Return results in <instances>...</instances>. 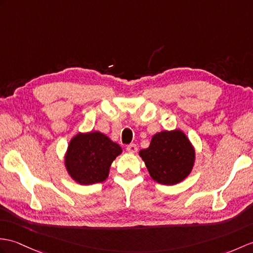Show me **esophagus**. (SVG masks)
Returning a JSON list of instances; mask_svg holds the SVG:
<instances>
[{
	"instance_id": "1",
	"label": "esophagus",
	"mask_w": 253,
	"mask_h": 253,
	"mask_svg": "<svg viewBox=\"0 0 253 253\" xmlns=\"http://www.w3.org/2000/svg\"><path fill=\"white\" fill-rule=\"evenodd\" d=\"M126 150L129 152V153H136V152L138 151V148H137L136 144L131 143V144H128L126 146Z\"/></svg>"
}]
</instances>
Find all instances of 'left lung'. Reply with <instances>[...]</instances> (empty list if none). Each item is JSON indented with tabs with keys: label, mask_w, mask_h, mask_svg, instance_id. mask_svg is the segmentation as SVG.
I'll return each mask as SVG.
<instances>
[{
	"label": "left lung",
	"mask_w": 253,
	"mask_h": 253,
	"mask_svg": "<svg viewBox=\"0 0 253 253\" xmlns=\"http://www.w3.org/2000/svg\"><path fill=\"white\" fill-rule=\"evenodd\" d=\"M152 179L161 184L179 183L190 174L195 152L180 130L154 134L150 146L139 152Z\"/></svg>",
	"instance_id": "obj_1"
}]
</instances>
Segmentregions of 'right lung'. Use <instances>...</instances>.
<instances>
[{
    "instance_id": "add662e5",
    "label": "right lung",
    "mask_w": 253,
    "mask_h": 253,
    "mask_svg": "<svg viewBox=\"0 0 253 253\" xmlns=\"http://www.w3.org/2000/svg\"><path fill=\"white\" fill-rule=\"evenodd\" d=\"M121 153V146L101 132L79 133L68 146L66 167L80 184L99 183L108 178L111 164Z\"/></svg>"
}]
</instances>
